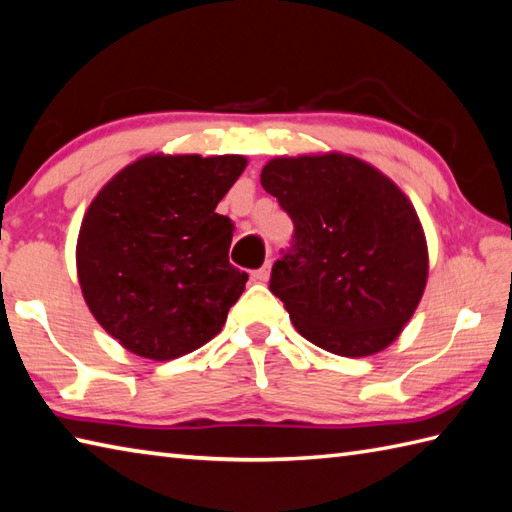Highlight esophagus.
Masks as SVG:
<instances>
[{
    "instance_id": "esophagus-1",
    "label": "esophagus",
    "mask_w": 512,
    "mask_h": 512,
    "mask_svg": "<svg viewBox=\"0 0 512 512\" xmlns=\"http://www.w3.org/2000/svg\"><path fill=\"white\" fill-rule=\"evenodd\" d=\"M250 277H253V282H257V284H266L268 277H270V262H266L262 268L253 270V273H250Z\"/></svg>"
}]
</instances>
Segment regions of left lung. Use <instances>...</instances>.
<instances>
[{
	"label": "left lung",
	"mask_w": 512,
	"mask_h": 512,
	"mask_svg": "<svg viewBox=\"0 0 512 512\" xmlns=\"http://www.w3.org/2000/svg\"><path fill=\"white\" fill-rule=\"evenodd\" d=\"M262 186L295 224L270 293L297 333L342 357L393 344L428 279L426 235L402 188L344 153L270 159Z\"/></svg>",
	"instance_id": "obj_1"
}]
</instances>
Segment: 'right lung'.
<instances>
[{"label": "right lung", "instance_id": "1", "mask_svg": "<svg viewBox=\"0 0 512 512\" xmlns=\"http://www.w3.org/2000/svg\"><path fill=\"white\" fill-rule=\"evenodd\" d=\"M244 155H144L90 202L77 237L86 306L130 353L168 362L210 342L244 293L217 204Z\"/></svg>", "mask_w": 512, "mask_h": 512}]
</instances>
